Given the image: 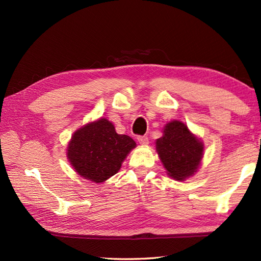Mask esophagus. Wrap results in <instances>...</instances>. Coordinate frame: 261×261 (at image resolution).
Instances as JSON below:
<instances>
[{
  "mask_svg": "<svg viewBox=\"0 0 261 261\" xmlns=\"http://www.w3.org/2000/svg\"><path fill=\"white\" fill-rule=\"evenodd\" d=\"M138 141H139L140 145L147 146L149 143V138L147 136H140V137H138Z\"/></svg>",
  "mask_w": 261,
  "mask_h": 261,
  "instance_id": "obj_1",
  "label": "esophagus"
}]
</instances>
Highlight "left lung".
<instances>
[{"instance_id": "obj_1", "label": "left lung", "mask_w": 261, "mask_h": 261, "mask_svg": "<svg viewBox=\"0 0 261 261\" xmlns=\"http://www.w3.org/2000/svg\"><path fill=\"white\" fill-rule=\"evenodd\" d=\"M163 137L156 141V150L167 174L176 180H185L196 173L204 151L203 142L185 123L174 120L165 125Z\"/></svg>"}]
</instances>
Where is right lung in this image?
Here are the masks:
<instances>
[{"label":"right lung","instance_id":"obj_1","mask_svg":"<svg viewBox=\"0 0 261 261\" xmlns=\"http://www.w3.org/2000/svg\"><path fill=\"white\" fill-rule=\"evenodd\" d=\"M135 140L126 135H118L107 119L90 122L71 137L67 158L80 176L103 182L115 175L132 149Z\"/></svg>","mask_w":261,"mask_h":261}]
</instances>
